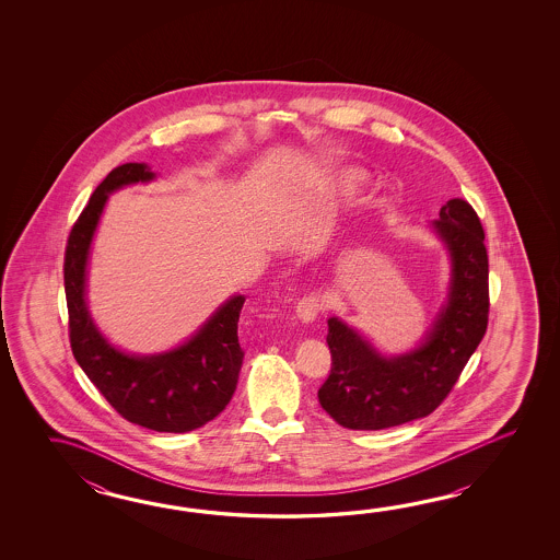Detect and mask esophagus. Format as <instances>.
I'll return each mask as SVG.
<instances>
[{
    "label": "esophagus",
    "instance_id": "obj_1",
    "mask_svg": "<svg viewBox=\"0 0 560 560\" xmlns=\"http://www.w3.org/2000/svg\"><path fill=\"white\" fill-rule=\"evenodd\" d=\"M320 310V298L314 296V294H310V296H304L302 300H300V302H298L296 318L300 322H304V324H312V322L318 318Z\"/></svg>",
    "mask_w": 560,
    "mask_h": 560
}]
</instances>
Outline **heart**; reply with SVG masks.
<instances>
[{"label":"heart","mask_w":560,"mask_h":560,"mask_svg":"<svg viewBox=\"0 0 560 560\" xmlns=\"http://www.w3.org/2000/svg\"><path fill=\"white\" fill-rule=\"evenodd\" d=\"M364 179L366 174L360 167H334L322 178V186L330 194H348L358 190L364 184Z\"/></svg>","instance_id":"heart-1"}]
</instances>
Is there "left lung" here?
Here are the masks:
<instances>
[{
	"label": "left lung",
	"instance_id": "left-lung-1",
	"mask_svg": "<svg viewBox=\"0 0 560 560\" xmlns=\"http://www.w3.org/2000/svg\"><path fill=\"white\" fill-rule=\"evenodd\" d=\"M429 226L448 256V284L417 345L384 354L354 326L328 318L332 370L318 400L345 429H390L429 417L487 332L488 256L478 215L454 198Z\"/></svg>",
	"mask_w": 560,
	"mask_h": 560
}]
</instances>
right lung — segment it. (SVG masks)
Segmentation results:
<instances>
[{"instance_id":"obj_1","label":"right lung","mask_w":560,"mask_h":560,"mask_svg":"<svg viewBox=\"0 0 560 560\" xmlns=\"http://www.w3.org/2000/svg\"><path fill=\"white\" fill-rule=\"evenodd\" d=\"M154 179L148 164H124L107 174L70 232L63 284L73 357L95 388L133 424L182 434L214 420L236 390L244 358L238 318L246 296L228 298L190 338L154 354L112 345L88 306L90 254L109 194Z\"/></svg>"}]
</instances>
